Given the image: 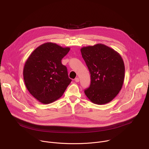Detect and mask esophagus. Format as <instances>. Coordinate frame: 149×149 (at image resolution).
Here are the masks:
<instances>
[{
    "mask_svg": "<svg viewBox=\"0 0 149 149\" xmlns=\"http://www.w3.org/2000/svg\"><path fill=\"white\" fill-rule=\"evenodd\" d=\"M75 81L76 82H78L79 81V78H76L75 79Z\"/></svg>",
    "mask_w": 149,
    "mask_h": 149,
    "instance_id": "34e87169",
    "label": "esophagus"
}]
</instances>
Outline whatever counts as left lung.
<instances>
[{
	"label": "left lung",
	"mask_w": 149,
	"mask_h": 149,
	"mask_svg": "<svg viewBox=\"0 0 149 149\" xmlns=\"http://www.w3.org/2000/svg\"><path fill=\"white\" fill-rule=\"evenodd\" d=\"M82 56L91 74V84L84 91L93 103L102 105L111 101L121 90L125 67L121 56L102 44L81 48Z\"/></svg>",
	"instance_id": "8db88e82"
}]
</instances>
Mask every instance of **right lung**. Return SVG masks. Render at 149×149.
Wrapping results in <instances>:
<instances>
[{"label":"right lung","mask_w":149,"mask_h":149,"mask_svg":"<svg viewBox=\"0 0 149 149\" xmlns=\"http://www.w3.org/2000/svg\"><path fill=\"white\" fill-rule=\"evenodd\" d=\"M70 50V47L47 42L37 47L26 61L23 71L25 86L40 102L48 104L57 100L71 83L67 68L61 63Z\"/></svg>","instance_id":"right-lung-1"}]
</instances>
